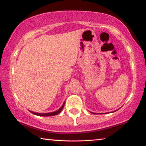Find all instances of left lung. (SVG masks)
Wrapping results in <instances>:
<instances>
[{"label":"left lung","instance_id":"obj_1","mask_svg":"<svg viewBox=\"0 0 146 146\" xmlns=\"http://www.w3.org/2000/svg\"><path fill=\"white\" fill-rule=\"evenodd\" d=\"M120 109V108H119ZM119 109H118V110H119ZM118 110H115V111H113V112H115V111H117ZM91 112V111H90ZM112 112V113H113ZM91 113H93V114H95V115H97V114H98V113H93V112H91ZM99 114H103V113H99Z\"/></svg>","mask_w":146,"mask_h":146}]
</instances>
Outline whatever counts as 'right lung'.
Wrapping results in <instances>:
<instances>
[{
    "mask_svg": "<svg viewBox=\"0 0 146 146\" xmlns=\"http://www.w3.org/2000/svg\"><path fill=\"white\" fill-rule=\"evenodd\" d=\"M64 104H65V102L63 103L62 106H61V107L58 109V110L55 111H53V112H51V113H36V112H33V111H29L31 113H33V114L35 115H37V116H42V117H49V116H54V115H58V113H60L61 112V111L62 110V109L64 107Z\"/></svg>",
    "mask_w": 146,
    "mask_h": 146,
    "instance_id": "right-lung-1",
    "label": "right lung"
}]
</instances>
